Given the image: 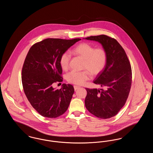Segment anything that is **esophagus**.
<instances>
[{"label": "esophagus", "instance_id": "obj_1", "mask_svg": "<svg viewBox=\"0 0 153 153\" xmlns=\"http://www.w3.org/2000/svg\"><path fill=\"white\" fill-rule=\"evenodd\" d=\"M74 90L76 91V90H77V89H79V88H80V87H79V86H77V85H74Z\"/></svg>", "mask_w": 153, "mask_h": 153}]
</instances>
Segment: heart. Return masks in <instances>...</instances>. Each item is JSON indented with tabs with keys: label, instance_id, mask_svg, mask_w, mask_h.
I'll return each instance as SVG.
<instances>
[{
	"label": "heart",
	"instance_id": "obj_1",
	"mask_svg": "<svg viewBox=\"0 0 153 153\" xmlns=\"http://www.w3.org/2000/svg\"><path fill=\"white\" fill-rule=\"evenodd\" d=\"M73 53L84 59L82 72L72 71L66 74V80L72 84L82 85L89 79V73L96 76L105 68L107 62V53L102 48H95L91 44L83 42L78 45ZM71 55L68 52L63 53L59 58V65L63 70H67L69 66Z\"/></svg>",
	"mask_w": 153,
	"mask_h": 153
}]
</instances>
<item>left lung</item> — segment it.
I'll return each instance as SVG.
<instances>
[{"instance_id": "8db88e82", "label": "left lung", "mask_w": 153, "mask_h": 153, "mask_svg": "<svg viewBox=\"0 0 153 153\" xmlns=\"http://www.w3.org/2000/svg\"><path fill=\"white\" fill-rule=\"evenodd\" d=\"M86 39L97 41L107 53V64L94 82L104 89L86 88L85 105L88 111L100 119L114 117L124 106L131 89L132 71L122 46L113 38L100 35Z\"/></svg>"}]
</instances>
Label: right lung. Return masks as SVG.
Listing matches in <instances>:
<instances>
[{"label": "right lung", "mask_w": 153, "mask_h": 153, "mask_svg": "<svg viewBox=\"0 0 153 153\" xmlns=\"http://www.w3.org/2000/svg\"><path fill=\"white\" fill-rule=\"evenodd\" d=\"M80 40L47 38L34 44L29 51L22 68V85L31 105L42 117L56 118L68 108L74 92L73 86L63 84L61 89H55L53 85L63 79L61 54Z\"/></svg>", "instance_id": "obj_1"}]
</instances>
